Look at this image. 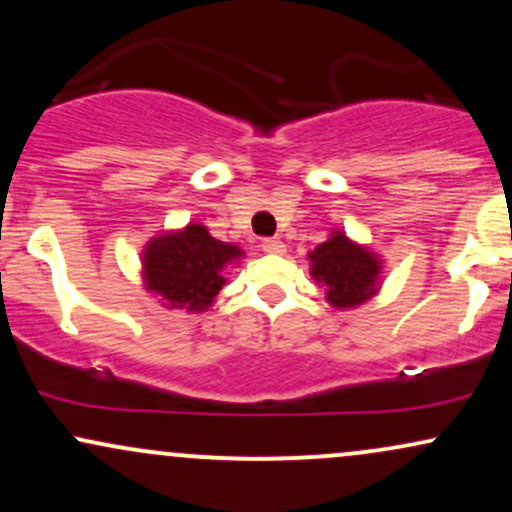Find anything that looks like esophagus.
<instances>
[{"mask_svg": "<svg viewBox=\"0 0 512 512\" xmlns=\"http://www.w3.org/2000/svg\"><path fill=\"white\" fill-rule=\"evenodd\" d=\"M262 250L269 252V255H281L286 250V245L281 243L279 238H264L262 240Z\"/></svg>", "mask_w": 512, "mask_h": 512, "instance_id": "1", "label": "esophagus"}]
</instances>
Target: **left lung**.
I'll return each instance as SVG.
<instances>
[{
	"label": "left lung",
	"mask_w": 512,
	"mask_h": 512,
	"mask_svg": "<svg viewBox=\"0 0 512 512\" xmlns=\"http://www.w3.org/2000/svg\"><path fill=\"white\" fill-rule=\"evenodd\" d=\"M310 272L327 289L334 308H354L375 293L380 262L366 248L351 243L344 233H334L310 252Z\"/></svg>",
	"instance_id": "left-lung-1"
}]
</instances>
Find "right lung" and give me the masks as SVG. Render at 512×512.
<instances>
[{"mask_svg":"<svg viewBox=\"0 0 512 512\" xmlns=\"http://www.w3.org/2000/svg\"><path fill=\"white\" fill-rule=\"evenodd\" d=\"M243 250L211 238L207 228L190 223L185 231L158 236L144 250L146 289L158 293L170 308L207 310L221 286V272Z\"/></svg>","mask_w":512,"mask_h":512,"instance_id":"add662e5","label":"right lung"}]
</instances>
